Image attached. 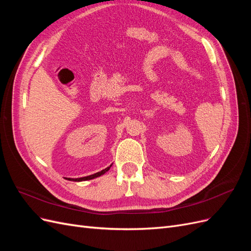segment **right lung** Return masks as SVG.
I'll use <instances>...</instances> for the list:
<instances>
[{
	"mask_svg": "<svg viewBox=\"0 0 251 251\" xmlns=\"http://www.w3.org/2000/svg\"><path fill=\"white\" fill-rule=\"evenodd\" d=\"M111 166H112V164H111L110 166H108L107 169H104V170H102V171H100V172H98V173H96V174L90 175V176H87V177H81V178H67V180H69V181H76V182H80V181H87V180H91V179H94V178H97V177H100L101 175L105 174V173H107V172L110 170Z\"/></svg>",
	"mask_w": 251,
	"mask_h": 251,
	"instance_id": "right-lung-1",
	"label": "right lung"
}]
</instances>
